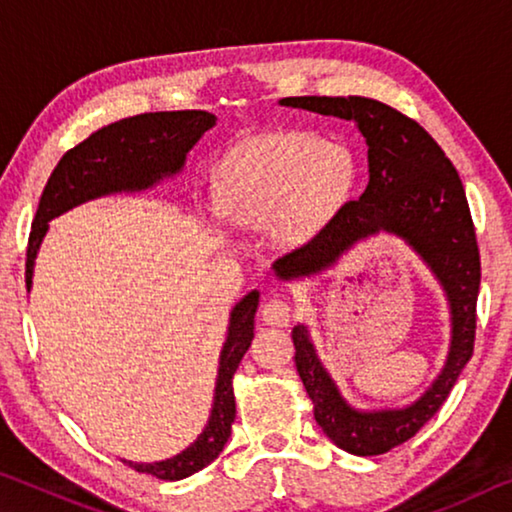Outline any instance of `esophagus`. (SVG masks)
<instances>
[{
	"instance_id": "34e87169",
	"label": "esophagus",
	"mask_w": 512,
	"mask_h": 512,
	"mask_svg": "<svg viewBox=\"0 0 512 512\" xmlns=\"http://www.w3.org/2000/svg\"><path fill=\"white\" fill-rule=\"evenodd\" d=\"M291 318V307L289 302H284L280 298H271L262 305V320L271 327H284Z\"/></svg>"
}]
</instances>
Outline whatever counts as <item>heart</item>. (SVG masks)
Here are the masks:
<instances>
[{"mask_svg":"<svg viewBox=\"0 0 512 512\" xmlns=\"http://www.w3.org/2000/svg\"><path fill=\"white\" fill-rule=\"evenodd\" d=\"M359 183V162L341 142L289 131L250 137L223 160L216 205L237 228L271 223L282 246L316 241L339 219Z\"/></svg>","mask_w":512,"mask_h":512,"instance_id":"b5f03b06","label":"heart"}]
</instances>
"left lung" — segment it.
Listing matches in <instances>:
<instances>
[{
	"label": "left lung",
	"mask_w": 512,
	"mask_h": 512,
	"mask_svg": "<svg viewBox=\"0 0 512 512\" xmlns=\"http://www.w3.org/2000/svg\"><path fill=\"white\" fill-rule=\"evenodd\" d=\"M280 106L354 121L368 146V187L316 241L277 259L275 275L287 282L309 280L334 268L361 241L393 235L422 259L445 293L452 323L445 366L418 400L400 409L352 406L320 361L309 327L298 323L291 332L298 375L325 436L354 456L386 454L436 415L472 357L481 262L465 189L436 140L386 103L368 97H287Z\"/></svg>",
	"instance_id": "1"
}]
</instances>
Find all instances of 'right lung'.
I'll return each mask as SVG.
<instances>
[{
  "label": "right lung",
  "instance_id": "add662e5",
  "mask_svg": "<svg viewBox=\"0 0 512 512\" xmlns=\"http://www.w3.org/2000/svg\"><path fill=\"white\" fill-rule=\"evenodd\" d=\"M216 117L205 110L146 112L103 126L88 140L69 149L47 180L40 196L36 219L31 225L27 250V289L33 284V268L49 221L76 205L110 194L146 192L162 180L178 176L185 167L187 153L194 149ZM259 291L246 293L230 311L228 334L219 354L214 402L210 418L192 445L183 452L155 463L124 461L137 472L158 476L162 481H180L210 465L228 443L235 422V393L232 377L255 336V311Z\"/></svg>",
  "mask_w": 512,
  "mask_h": 512
}]
</instances>
